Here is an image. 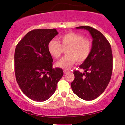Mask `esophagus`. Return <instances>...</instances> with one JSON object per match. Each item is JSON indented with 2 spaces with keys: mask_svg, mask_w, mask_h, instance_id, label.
<instances>
[{
  "mask_svg": "<svg viewBox=\"0 0 125 125\" xmlns=\"http://www.w3.org/2000/svg\"><path fill=\"white\" fill-rule=\"evenodd\" d=\"M69 71H70L69 70H68V69H65V70H63V72L64 73H66L69 72Z\"/></svg>",
  "mask_w": 125,
  "mask_h": 125,
  "instance_id": "34e87169",
  "label": "esophagus"
}]
</instances>
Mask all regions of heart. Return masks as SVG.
<instances>
[{"instance_id": "obj_1", "label": "heart", "mask_w": 125, "mask_h": 125, "mask_svg": "<svg viewBox=\"0 0 125 125\" xmlns=\"http://www.w3.org/2000/svg\"><path fill=\"white\" fill-rule=\"evenodd\" d=\"M60 43L52 39L48 44L50 54L55 59H58L62 54L63 49H66V55L56 63V66L61 69H69L76 61L78 63L85 62L89 57L92 50V42L88 39L77 33H67L59 37Z\"/></svg>"}]
</instances>
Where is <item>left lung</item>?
Here are the masks:
<instances>
[{
  "mask_svg": "<svg viewBox=\"0 0 125 125\" xmlns=\"http://www.w3.org/2000/svg\"><path fill=\"white\" fill-rule=\"evenodd\" d=\"M76 28L88 31L93 41L89 57L79 66L84 73L73 72L74 79L71 87L82 99L92 100L104 92L109 83L113 68L112 52L107 39L96 29L88 26Z\"/></svg>",
  "mask_w": 125,
  "mask_h": 125,
  "instance_id": "left-lung-1",
  "label": "left lung"
}]
</instances>
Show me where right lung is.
Returning a JSON list of instances; mask_svg holds the SVG:
<instances>
[{
  "label": "right lung",
  "mask_w": 125,
  "mask_h": 125,
  "mask_svg": "<svg viewBox=\"0 0 125 125\" xmlns=\"http://www.w3.org/2000/svg\"><path fill=\"white\" fill-rule=\"evenodd\" d=\"M58 34L55 29H38L30 31L16 45L15 72L21 91L31 99L43 102L56 89L63 75L61 68H53V59L48 44Z\"/></svg>",
  "instance_id": "add662e5"
}]
</instances>
